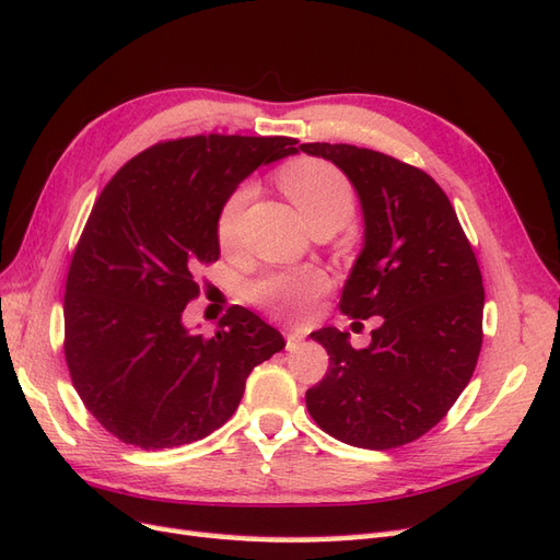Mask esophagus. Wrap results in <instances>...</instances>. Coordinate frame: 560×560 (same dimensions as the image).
Instances as JSON below:
<instances>
[{"instance_id": "obj_1", "label": "esophagus", "mask_w": 560, "mask_h": 560, "mask_svg": "<svg viewBox=\"0 0 560 560\" xmlns=\"http://www.w3.org/2000/svg\"><path fill=\"white\" fill-rule=\"evenodd\" d=\"M300 340H303V334L295 331V328H289V331H285V350H295Z\"/></svg>"}]
</instances>
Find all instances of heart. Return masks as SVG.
Wrapping results in <instances>:
<instances>
[{
  "instance_id": "1",
  "label": "heart",
  "mask_w": 560,
  "mask_h": 560,
  "mask_svg": "<svg viewBox=\"0 0 560 560\" xmlns=\"http://www.w3.org/2000/svg\"><path fill=\"white\" fill-rule=\"evenodd\" d=\"M279 189L293 200L312 232H336L354 214L357 196L350 177L324 158H298L277 172ZM250 200V186H236L224 198L214 220V236L222 248H234L241 234L243 210ZM326 277L319 269L271 271L250 285L257 305L271 310L283 319H303L314 300L326 291Z\"/></svg>"
}]
</instances>
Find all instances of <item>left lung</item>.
Masks as SVG:
<instances>
[{
    "mask_svg": "<svg viewBox=\"0 0 560 560\" xmlns=\"http://www.w3.org/2000/svg\"><path fill=\"white\" fill-rule=\"evenodd\" d=\"M336 163L362 200L364 250L342 289L352 319L381 317L369 348L326 326V376L307 390L310 417L364 450L425 435L468 385L482 348L478 257L440 184L397 158L352 143H303ZM360 324V322H354Z\"/></svg>",
    "mask_w": 560,
    "mask_h": 560,
    "instance_id": "left-lung-1",
    "label": "left lung"
}]
</instances>
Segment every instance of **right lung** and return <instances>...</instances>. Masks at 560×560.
I'll return each instance as SVG.
<instances>
[{
  "label": "right lung",
  "instance_id": "1",
  "mask_svg": "<svg viewBox=\"0 0 560 560\" xmlns=\"http://www.w3.org/2000/svg\"><path fill=\"white\" fill-rule=\"evenodd\" d=\"M293 137L196 135L158 141L104 186L70 260L63 352L80 399L141 450L203 440L232 419L250 371L283 338L234 305L218 334L186 331L196 271L218 262L214 220L243 177L298 153Z\"/></svg>",
  "mask_w": 560,
  "mask_h": 560
}]
</instances>
